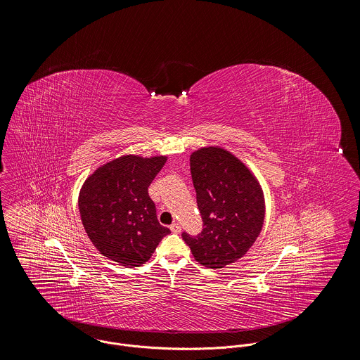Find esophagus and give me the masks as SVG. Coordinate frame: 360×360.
<instances>
[{
	"label": "esophagus",
	"instance_id": "esophagus-1",
	"mask_svg": "<svg viewBox=\"0 0 360 360\" xmlns=\"http://www.w3.org/2000/svg\"><path fill=\"white\" fill-rule=\"evenodd\" d=\"M170 229H172V232L179 233V232L181 231V226H180V224H179V222H173V224L170 225Z\"/></svg>",
	"mask_w": 360,
	"mask_h": 360
}]
</instances>
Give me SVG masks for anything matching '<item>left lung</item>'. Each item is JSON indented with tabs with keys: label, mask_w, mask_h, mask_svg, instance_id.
<instances>
[{
	"label": "left lung",
	"mask_w": 360,
	"mask_h": 360,
	"mask_svg": "<svg viewBox=\"0 0 360 360\" xmlns=\"http://www.w3.org/2000/svg\"><path fill=\"white\" fill-rule=\"evenodd\" d=\"M190 170L204 228L197 236H181L200 264L225 267L257 239L264 219L263 191L249 169L222 148L193 152Z\"/></svg>",
	"instance_id": "obj_1"
}]
</instances>
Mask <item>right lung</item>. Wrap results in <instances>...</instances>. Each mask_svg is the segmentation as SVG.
<instances>
[{
  "mask_svg": "<svg viewBox=\"0 0 360 360\" xmlns=\"http://www.w3.org/2000/svg\"><path fill=\"white\" fill-rule=\"evenodd\" d=\"M166 160V156H121L84 181L79 195L82 222L93 245L110 260L138 267L170 233L159 224L148 193Z\"/></svg>",
  "mask_w": 360,
  "mask_h": 360,
  "instance_id": "1",
  "label": "right lung"
}]
</instances>
